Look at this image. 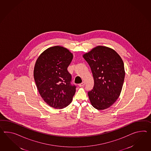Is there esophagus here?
<instances>
[{"label":"esophagus","instance_id":"34e87169","mask_svg":"<svg viewBox=\"0 0 151 151\" xmlns=\"http://www.w3.org/2000/svg\"><path fill=\"white\" fill-rule=\"evenodd\" d=\"M84 85H85V83H84V82H82L81 83L79 84V86L80 87H83Z\"/></svg>","mask_w":151,"mask_h":151}]
</instances>
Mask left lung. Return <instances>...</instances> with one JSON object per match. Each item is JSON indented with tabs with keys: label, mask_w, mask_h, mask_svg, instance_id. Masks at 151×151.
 <instances>
[{
	"label": "left lung",
	"mask_w": 151,
	"mask_h": 151,
	"mask_svg": "<svg viewBox=\"0 0 151 151\" xmlns=\"http://www.w3.org/2000/svg\"><path fill=\"white\" fill-rule=\"evenodd\" d=\"M94 79V86L88 92L89 100L98 110L110 107L120 96L125 77L124 63L111 47L97 46L83 55Z\"/></svg>",
	"instance_id": "8db88e82"
}]
</instances>
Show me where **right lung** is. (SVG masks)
I'll return each instance as SVG.
<instances>
[{"label":"right lung","mask_w":151,"mask_h":151,"mask_svg":"<svg viewBox=\"0 0 151 151\" xmlns=\"http://www.w3.org/2000/svg\"><path fill=\"white\" fill-rule=\"evenodd\" d=\"M73 55L66 47L54 46L39 55L35 63L33 76L39 94L52 108L62 109L72 102L76 87L70 85L67 70Z\"/></svg>","instance_id":"add662e5"}]
</instances>
